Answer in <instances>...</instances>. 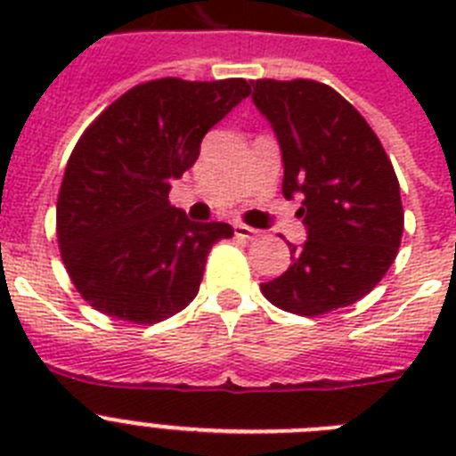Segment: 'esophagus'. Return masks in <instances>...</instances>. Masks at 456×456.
Segmentation results:
<instances>
[{
    "label": "esophagus",
    "mask_w": 456,
    "mask_h": 456,
    "mask_svg": "<svg viewBox=\"0 0 456 456\" xmlns=\"http://www.w3.org/2000/svg\"><path fill=\"white\" fill-rule=\"evenodd\" d=\"M235 235L241 237V240H256L260 235V231L251 228V225H244V224H235Z\"/></svg>",
    "instance_id": "34e87169"
}]
</instances>
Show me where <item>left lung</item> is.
Segmentation results:
<instances>
[{"mask_svg": "<svg viewBox=\"0 0 456 456\" xmlns=\"http://www.w3.org/2000/svg\"><path fill=\"white\" fill-rule=\"evenodd\" d=\"M253 102L283 151V196H304L308 240L260 285L278 308L317 317L356 304L386 276L404 231L400 183L368 120L315 79H256Z\"/></svg>", "mask_w": 456, "mask_h": 456, "instance_id": "1", "label": "left lung"}]
</instances>
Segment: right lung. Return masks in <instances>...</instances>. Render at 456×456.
Listing matches in <instances>:
<instances>
[{
    "instance_id": "obj_1",
    "label": "right lung",
    "mask_w": 456,
    "mask_h": 456,
    "mask_svg": "<svg viewBox=\"0 0 456 456\" xmlns=\"http://www.w3.org/2000/svg\"><path fill=\"white\" fill-rule=\"evenodd\" d=\"M251 93L247 79L136 84L72 148L56 200L59 251L95 310L157 324L191 304L208 253L228 224L187 219L168 203L171 180L199 159L200 141Z\"/></svg>"
}]
</instances>
